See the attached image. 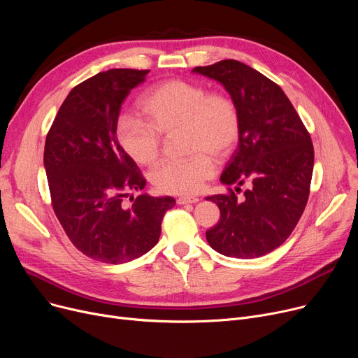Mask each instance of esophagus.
Wrapping results in <instances>:
<instances>
[{"mask_svg":"<svg viewBox=\"0 0 358 358\" xmlns=\"http://www.w3.org/2000/svg\"><path fill=\"white\" fill-rule=\"evenodd\" d=\"M200 199L196 196H181L177 199L178 204H190V203H197Z\"/></svg>","mask_w":358,"mask_h":358,"instance_id":"1","label":"esophagus"}]
</instances>
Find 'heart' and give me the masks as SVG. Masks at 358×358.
<instances>
[{"label":"heart","instance_id":"obj_1","mask_svg":"<svg viewBox=\"0 0 358 358\" xmlns=\"http://www.w3.org/2000/svg\"><path fill=\"white\" fill-rule=\"evenodd\" d=\"M146 117H122L117 139L126 154L141 165H152L161 154V135L184 130L192 157L157 166L150 181L168 194H192L213 177L215 162L229 157L241 136V116L235 101L223 92H209L201 84L168 80L150 88L141 100Z\"/></svg>","mask_w":358,"mask_h":358}]
</instances>
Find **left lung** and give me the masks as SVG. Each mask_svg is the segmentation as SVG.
I'll use <instances>...</instances> for the list:
<instances>
[{
    "mask_svg": "<svg viewBox=\"0 0 358 358\" xmlns=\"http://www.w3.org/2000/svg\"><path fill=\"white\" fill-rule=\"evenodd\" d=\"M193 72L223 85L241 116L238 148L220 181L242 198L206 197L217 204L220 220L206 232L209 245L235 258L262 257L283 243L302 216L313 171V145L290 100L275 83L239 61L227 59Z\"/></svg>",
    "mask_w": 358,
    "mask_h": 358,
    "instance_id": "left-lung-1",
    "label": "left lung"
}]
</instances>
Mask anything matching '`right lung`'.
Returning <instances> with one entry per match:
<instances>
[{
	"label": "right lung",
	"instance_id": "obj_1",
	"mask_svg": "<svg viewBox=\"0 0 358 358\" xmlns=\"http://www.w3.org/2000/svg\"><path fill=\"white\" fill-rule=\"evenodd\" d=\"M149 71L108 69L73 87L46 136L43 164L56 217L87 257L122 264L152 250L176 200L130 192L146 180L117 141L124 99Z\"/></svg>",
	"mask_w": 358,
	"mask_h": 358
}]
</instances>
